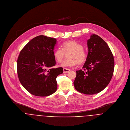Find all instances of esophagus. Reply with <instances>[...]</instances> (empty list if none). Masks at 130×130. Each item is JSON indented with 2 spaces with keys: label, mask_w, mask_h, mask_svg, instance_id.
<instances>
[{
  "label": "esophagus",
  "mask_w": 130,
  "mask_h": 130,
  "mask_svg": "<svg viewBox=\"0 0 130 130\" xmlns=\"http://www.w3.org/2000/svg\"><path fill=\"white\" fill-rule=\"evenodd\" d=\"M70 71V69H68V68H63V71H64V73H68V72H69Z\"/></svg>",
  "instance_id": "obj_1"
}]
</instances>
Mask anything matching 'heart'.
<instances>
[{
	"label": "heart",
	"mask_w": 130,
	"mask_h": 130,
	"mask_svg": "<svg viewBox=\"0 0 130 130\" xmlns=\"http://www.w3.org/2000/svg\"><path fill=\"white\" fill-rule=\"evenodd\" d=\"M81 44L74 41L69 40L64 42L62 48L61 47L56 49L53 52L54 57L58 63H61L66 54H68V59L65 60L61 64L63 67H71L77 64L79 65L84 63L87 59V53L83 49Z\"/></svg>",
	"instance_id": "1"
}]
</instances>
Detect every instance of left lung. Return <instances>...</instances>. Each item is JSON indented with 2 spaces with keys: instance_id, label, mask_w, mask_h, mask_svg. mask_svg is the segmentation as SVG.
<instances>
[{
  "instance_id": "8db88e82",
  "label": "left lung",
  "mask_w": 130,
  "mask_h": 130,
  "mask_svg": "<svg viewBox=\"0 0 130 130\" xmlns=\"http://www.w3.org/2000/svg\"><path fill=\"white\" fill-rule=\"evenodd\" d=\"M88 53L83 70L76 71L75 88L86 95L97 94L110 83L114 72V59L108 44L92 34L87 40Z\"/></svg>"
}]
</instances>
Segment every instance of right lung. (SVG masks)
I'll use <instances>...</instances> for the list:
<instances>
[{
	"label": "right lung",
	"instance_id": "obj_1",
	"mask_svg": "<svg viewBox=\"0 0 130 130\" xmlns=\"http://www.w3.org/2000/svg\"><path fill=\"white\" fill-rule=\"evenodd\" d=\"M56 42L55 38L39 35L31 40L20 52L18 77L23 87L34 96H48L57 90L56 78L63 73V69H50L56 64L53 52Z\"/></svg>",
	"mask_w": 130,
	"mask_h": 130
}]
</instances>
